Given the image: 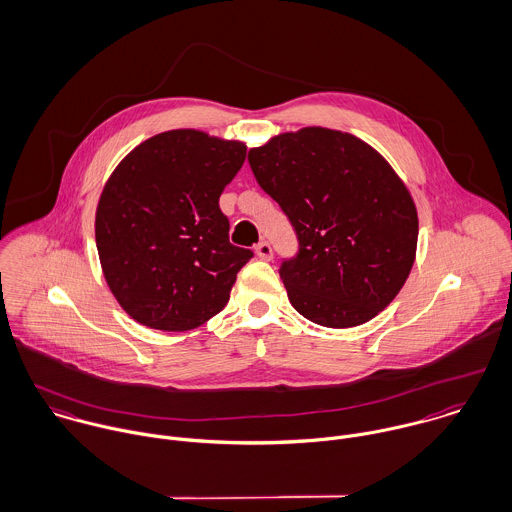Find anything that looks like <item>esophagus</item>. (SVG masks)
<instances>
[{"label":"esophagus","mask_w":512,"mask_h":512,"mask_svg":"<svg viewBox=\"0 0 512 512\" xmlns=\"http://www.w3.org/2000/svg\"><path fill=\"white\" fill-rule=\"evenodd\" d=\"M255 253L259 259L263 261H271L273 259V247L267 243V241H261L257 247H255Z\"/></svg>","instance_id":"34e87169"}]
</instances>
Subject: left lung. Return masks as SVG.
I'll use <instances>...</instances> for the list:
<instances>
[{
    "label": "left lung",
    "mask_w": 512,
    "mask_h": 512,
    "mask_svg": "<svg viewBox=\"0 0 512 512\" xmlns=\"http://www.w3.org/2000/svg\"><path fill=\"white\" fill-rule=\"evenodd\" d=\"M259 186L297 231L279 275L314 324L350 328L388 307L417 249V209L386 158L354 134L307 126L249 150Z\"/></svg>",
    "instance_id": "1"
}]
</instances>
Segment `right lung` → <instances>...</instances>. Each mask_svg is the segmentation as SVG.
I'll use <instances>...</instances> for the list:
<instances>
[{"instance_id":"right-lung-1","label":"right lung","mask_w":512,"mask_h":512,"mask_svg":"<svg viewBox=\"0 0 512 512\" xmlns=\"http://www.w3.org/2000/svg\"><path fill=\"white\" fill-rule=\"evenodd\" d=\"M247 146L180 128L138 144L104 184L95 237L104 279L136 322L186 332L227 305L251 249L229 243L219 196Z\"/></svg>"}]
</instances>
